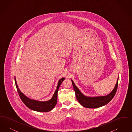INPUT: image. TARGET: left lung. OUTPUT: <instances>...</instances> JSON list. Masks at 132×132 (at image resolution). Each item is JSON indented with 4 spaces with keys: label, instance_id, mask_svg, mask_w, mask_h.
<instances>
[{
    "label": "left lung",
    "instance_id": "left-lung-1",
    "mask_svg": "<svg viewBox=\"0 0 132 132\" xmlns=\"http://www.w3.org/2000/svg\"><path fill=\"white\" fill-rule=\"evenodd\" d=\"M118 79L112 91L106 96H100L96 97H88L82 94L79 88L76 86L74 82L72 81L74 89L75 92L77 100L82 106L88 108H96L103 106L108 103L114 97L116 94L118 85Z\"/></svg>",
    "mask_w": 132,
    "mask_h": 132
}]
</instances>
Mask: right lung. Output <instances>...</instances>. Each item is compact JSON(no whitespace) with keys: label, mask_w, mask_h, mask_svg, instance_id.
I'll return each mask as SVG.
<instances>
[{"label":"right lung","mask_w":132,"mask_h":132,"mask_svg":"<svg viewBox=\"0 0 132 132\" xmlns=\"http://www.w3.org/2000/svg\"><path fill=\"white\" fill-rule=\"evenodd\" d=\"M65 78H62L59 80L58 82V85L57 86L56 89L55 91V93L53 94L52 97L50 100L46 101H36L34 100H31L28 97H27L25 95L23 94L20 90L18 86L17 85L16 80L15 77V82L16 87L17 88V92L19 94L21 100L23 101V102L25 104L26 106L28 107L29 108L31 109L32 110L38 111V112H46L50 111L52 110L57 103V93L58 91V89L61 83L64 80Z\"/></svg>","instance_id":"add662e5"}]
</instances>
